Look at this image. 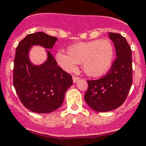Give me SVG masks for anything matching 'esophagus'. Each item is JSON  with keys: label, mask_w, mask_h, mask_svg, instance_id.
Returning a JSON list of instances; mask_svg holds the SVG:
<instances>
[{"label": "esophagus", "mask_w": 146, "mask_h": 146, "mask_svg": "<svg viewBox=\"0 0 146 146\" xmlns=\"http://www.w3.org/2000/svg\"><path fill=\"white\" fill-rule=\"evenodd\" d=\"M79 76H73V80L74 82H76L77 81V80H79Z\"/></svg>", "instance_id": "obj_1"}]
</instances>
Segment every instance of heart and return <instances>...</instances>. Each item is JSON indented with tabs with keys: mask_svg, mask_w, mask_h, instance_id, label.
<instances>
[{
	"mask_svg": "<svg viewBox=\"0 0 146 146\" xmlns=\"http://www.w3.org/2000/svg\"><path fill=\"white\" fill-rule=\"evenodd\" d=\"M114 58V47L109 40H95L78 42L68 48V54L61 51L56 54V61L63 70L73 72L77 64H82L88 76L98 77L109 70Z\"/></svg>",
	"mask_w": 146,
	"mask_h": 146,
	"instance_id": "1",
	"label": "heart"
}]
</instances>
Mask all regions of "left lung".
I'll list each match as a JSON object with an SVG mask.
<instances>
[{
    "label": "left lung",
    "instance_id": "8db88e82",
    "mask_svg": "<svg viewBox=\"0 0 146 146\" xmlns=\"http://www.w3.org/2000/svg\"><path fill=\"white\" fill-rule=\"evenodd\" d=\"M115 48L116 58L106 76L88 80L85 100L97 112H109L124 104L133 82L132 52L126 39L121 34L108 33Z\"/></svg>",
    "mask_w": 146,
    "mask_h": 146
}]
</instances>
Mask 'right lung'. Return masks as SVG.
I'll return each mask as SVG.
<instances>
[{
    "label": "right lung",
    "instance_id": "right-lung-1",
    "mask_svg": "<svg viewBox=\"0 0 146 146\" xmlns=\"http://www.w3.org/2000/svg\"><path fill=\"white\" fill-rule=\"evenodd\" d=\"M58 39L43 32L28 34L15 50L13 85L25 107L36 113H49L58 110L64 100L65 92L72 84V76L58 66L52 53L40 66L33 65L28 52L34 45L52 48Z\"/></svg>",
    "mask_w": 146,
    "mask_h": 146
}]
</instances>
